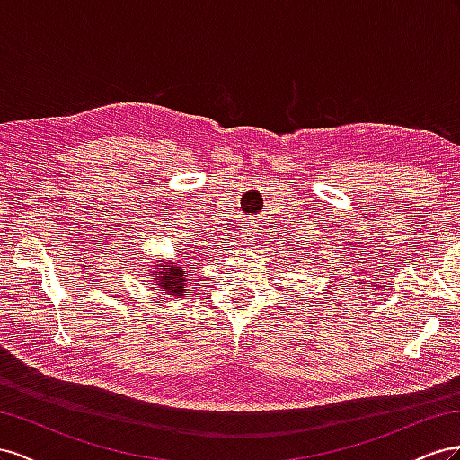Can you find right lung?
Masks as SVG:
<instances>
[{"label": "right lung", "instance_id": "1", "mask_svg": "<svg viewBox=\"0 0 460 460\" xmlns=\"http://www.w3.org/2000/svg\"><path fill=\"white\" fill-rule=\"evenodd\" d=\"M150 275H154L155 285L164 287L169 295L181 296L182 291H187L185 275H182L179 266H160L157 270H152Z\"/></svg>", "mask_w": 460, "mask_h": 460}]
</instances>
